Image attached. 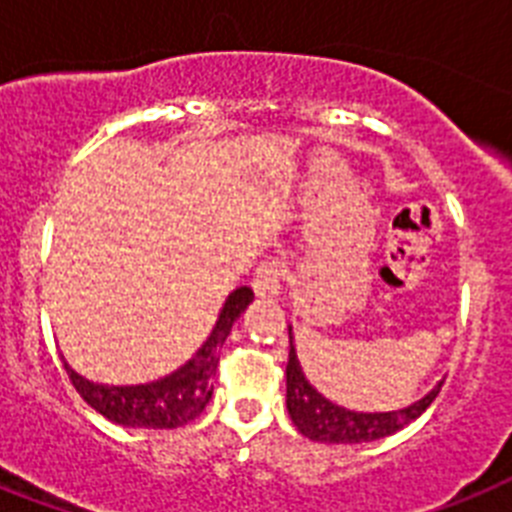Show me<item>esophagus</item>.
Returning <instances> with one entry per match:
<instances>
[{
    "mask_svg": "<svg viewBox=\"0 0 512 512\" xmlns=\"http://www.w3.org/2000/svg\"><path fill=\"white\" fill-rule=\"evenodd\" d=\"M281 278H283V265L270 260L257 268L255 278H252V289L260 299H273V296L281 294Z\"/></svg>",
    "mask_w": 512,
    "mask_h": 512,
    "instance_id": "esophagus-1",
    "label": "esophagus"
}]
</instances>
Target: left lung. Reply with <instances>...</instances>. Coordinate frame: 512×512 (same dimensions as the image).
Instances as JSON below:
<instances>
[{
	"label": "left lung",
	"instance_id": "obj_1",
	"mask_svg": "<svg viewBox=\"0 0 512 512\" xmlns=\"http://www.w3.org/2000/svg\"><path fill=\"white\" fill-rule=\"evenodd\" d=\"M289 364H286V409H289L291 422L304 437L315 442H330V445H356V442H372L380 437H388L406 424L424 414L429 403L440 393V380L435 388L422 395L419 401L403 406L395 411H354L346 406H338L330 398L312 388V382L304 377L299 356H296L294 333L289 325Z\"/></svg>",
	"mask_w": 512,
	"mask_h": 512
}]
</instances>
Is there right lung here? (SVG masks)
I'll use <instances>...</instances> for the list:
<instances>
[{"instance_id":"1","label":"right lung","mask_w":512,"mask_h":512,"mask_svg":"<svg viewBox=\"0 0 512 512\" xmlns=\"http://www.w3.org/2000/svg\"><path fill=\"white\" fill-rule=\"evenodd\" d=\"M252 299L255 294L247 286L231 291L203 346L182 367H176L171 375H163L158 380L143 382V385H103V382L77 375L62 356L64 369H67L77 393L83 395V401L93 406L98 414L106 416L109 422L143 429L182 427V424L197 419L208 406L210 395H213V377H216L218 359H221L218 356L221 346Z\"/></svg>"}]
</instances>
